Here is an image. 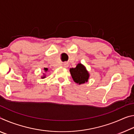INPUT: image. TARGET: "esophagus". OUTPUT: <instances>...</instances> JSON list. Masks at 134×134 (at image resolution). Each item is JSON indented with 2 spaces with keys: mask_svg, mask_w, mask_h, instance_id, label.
<instances>
[{
  "mask_svg": "<svg viewBox=\"0 0 134 134\" xmlns=\"http://www.w3.org/2000/svg\"><path fill=\"white\" fill-rule=\"evenodd\" d=\"M68 66H69V64H68L67 63H64V67H67Z\"/></svg>",
  "mask_w": 134,
  "mask_h": 134,
  "instance_id": "obj_1",
  "label": "esophagus"
}]
</instances>
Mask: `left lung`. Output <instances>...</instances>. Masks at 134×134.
Masks as SVG:
<instances>
[{
  "instance_id": "left-lung-1",
  "label": "left lung",
  "mask_w": 134,
  "mask_h": 134,
  "mask_svg": "<svg viewBox=\"0 0 134 134\" xmlns=\"http://www.w3.org/2000/svg\"><path fill=\"white\" fill-rule=\"evenodd\" d=\"M70 72L74 82L79 85L87 83L90 77L89 71L81 63H79L75 68H71Z\"/></svg>"
}]
</instances>
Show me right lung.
Returning <instances> with one entry per match:
<instances>
[{"mask_svg": "<svg viewBox=\"0 0 134 134\" xmlns=\"http://www.w3.org/2000/svg\"><path fill=\"white\" fill-rule=\"evenodd\" d=\"M44 71H45V72H47V71H48V69H47V68H44ZM45 77H46V75H45V73H43V76L41 77V79H44V78H45Z\"/></svg>", "mask_w": 134, "mask_h": 134, "instance_id": "1", "label": "right lung"}]
</instances>
